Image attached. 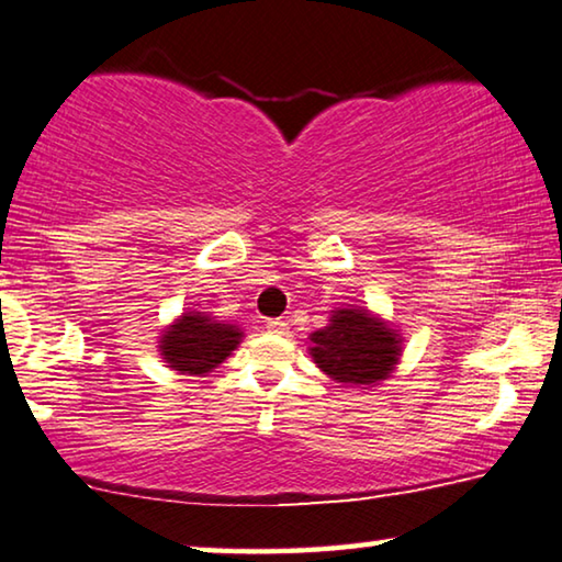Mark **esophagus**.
Masks as SVG:
<instances>
[{"label": "esophagus", "instance_id": "34e87169", "mask_svg": "<svg viewBox=\"0 0 562 562\" xmlns=\"http://www.w3.org/2000/svg\"><path fill=\"white\" fill-rule=\"evenodd\" d=\"M267 329L278 335H288V323L284 319H267Z\"/></svg>", "mask_w": 562, "mask_h": 562}]
</instances>
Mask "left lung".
Wrapping results in <instances>:
<instances>
[{"label": "left lung", "mask_w": 562, "mask_h": 562, "mask_svg": "<svg viewBox=\"0 0 562 562\" xmlns=\"http://www.w3.org/2000/svg\"><path fill=\"white\" fill-rule=\"evenodd\" d=\"M310 355L337 382L372 387L387 380L400 360V335L364 307L333 310L329 325L310 335Z\"/></svg>", "instance_id": "1"}]
</instances>
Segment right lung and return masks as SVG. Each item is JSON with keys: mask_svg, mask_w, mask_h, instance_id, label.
<instances>
[{"mask_svg": "<svg viewBox=\"0 0 562 562\" xmlns=\"http://www.w3.org/2000/svg\"><path fill=\"white\" fill-rule=\"evenodd\" d=\"M243 329L204 313H182L165 329L159 352L167 368L182 375H204L233 355Z\"/></svg>", "mask_w": 562, "mask_h": 562, "instance_id": "add662e5", "label": "right lung"}]
</instances>
